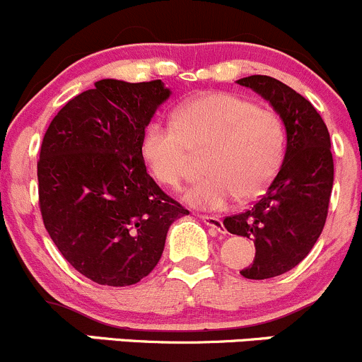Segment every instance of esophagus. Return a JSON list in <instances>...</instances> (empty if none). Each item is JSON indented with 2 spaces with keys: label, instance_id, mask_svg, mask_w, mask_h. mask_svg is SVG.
I'll return each mask as SVG.
<instances>
[{
  "label": "esophagus",
  "instance_id": "34e87169",
  "mask_svg": "<svg viewBox=\"0 0 362 362\" xmlns=\"http://www.w3.org/2000/svg\"><path fill=\"white\" fill-rule=\"evenodd\" d=\"M199 218H202L208 228L215 229L218 233H224V224H222L221 217H215V215H199Z\"/></svg>",
  "mask_w": 362,
  "mask_h": 362
}]
</instances>
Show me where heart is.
<instances>
[{"mask_svg":"<svg viewBox=\"0 0 362 362\" xmlns=\"http://www.w3.org/2000/svg\"><path fill=\"white\" fill-rule=\"evenodd\" d=\"M286 133L280 117L245 98L210 93L177 108L173 124H148L141 158L160 185L178 189L191 175L194 154H203V180L184 199L199 210H224L250 199L272 182L282 163Z\"/></svg>","mask_w":362,"mask_h":362,"instance_id":"1","label":"heart"}]
</instances>
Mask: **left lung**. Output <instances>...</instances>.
<instances>
[{
  "mask_svg": "<svg viewBox=\"0 0 362 362\" xmlns=\"http://www.w3.org/2000/svg\"><path fill=\"white\" fill-rule=\"evenodd\" d=\"M238 83L269 101L287 134L284 160L264 194L249 210L224 218L229 233L254 240V262L240 273L264 280L298 266L319 240L333 191L334 164L329 131L308 100L266 75L245 76Z\"/></svg>",
  "mask_w": 362,
  "mask_h": 362,
  "instance_id": "obj_1",
  "label": "left lung"
}]
</instances>
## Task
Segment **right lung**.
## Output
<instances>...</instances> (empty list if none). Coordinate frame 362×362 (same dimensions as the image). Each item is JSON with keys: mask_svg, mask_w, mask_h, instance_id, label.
Here are the masks:
<instances>
[{"mask_svg": "<svg viewBox=\"0 0 362 362\" xmlns=\"http://www.w3.org/2000/svg\"><path fill=\"white\" fill-rule=\"evenodd\" d=\"M170 94L160 80H100L69 100L43 136V224L69 264L101 286L147 276L170 226L189 214L160 191L141 158L145 127Z\"/></svg>", "mask_w": 362, "mask_h": 362, "instance_id": "1", "label": "right lung"}]
</instances>
